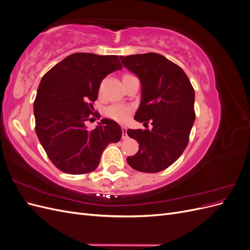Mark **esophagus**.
Wrapping results in <instances>:
<instances>
[{
	"label": "esophagus",
	"instance_id": "1",
	"mask_svg": "<svg viewBox=\"0 0 250 250\" xmlns=\"http://www.w3.org/2000/svg\"><path fill=\"white\" fill-rule=\"evenodd\" d=\"M127 129H126V127H124V126H122V139H127Z\"/></svg>",
	"mask_w": 250,
	"mask_h": 250
}]
</instances>
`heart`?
<instances>
[{"mask_svg": "<svg viewBox=\"0 0 250 250\" xmlns=\"http://www.w3.org/2000/svg\"><path fill=\"white\" fill-rule=\"evenodd\" d=\"M128 76H130V75H124V77ZM105 113H106L108 118L117 121V122H125L128 117H129L130 108L124 106V105H112V106L106 109Z\"/></svg>", "mask_w": 250, "mask_h": 250, "instance_id": "b5f03b06", "label": "heart"}]
</instances>
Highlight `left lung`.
I'll return each instance as SVG.
<instances>
[{
	"label": "left lung",
	"instance_id": "8db88e82",
	"mask_svg": "<svg viewBox=\"0 0 250 250\" xmlns=\"http://www.w3.org/2000/svg\"><path fill=\"white\" fill-rule=\"evenodd\" d=\"M123 65L141 80L142 100L134 120L152 129H128L139 151L127 157L134 170L156 173L183 154L195 121V92L180 66L157 53L121 56Z\"/></svg>",
	"mask_w": 250,
	"mask_h": 250
}]
</instances>
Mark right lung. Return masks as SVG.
Here are the masks:
<instances>
[{
    "label": "right lung",
    "instance_id": "1",
    "mask_svg": "<svg viewBox=\"0 0 250 250\" xmlns=\"http://www.w3.org/2000/svg\"><path fill=\"white\" fill-rule=\"evenodd\" d=\"M122 69L117 55L75 53L43 75L33 105L35 132L50 161L67 174L97 169L104 149L122 138L120 125L101 120L93 130L85 122L93 117L101 81Z\"/></svg>",
    "mask_w": 250,
    "mask_h": 250
}]
</instances>
